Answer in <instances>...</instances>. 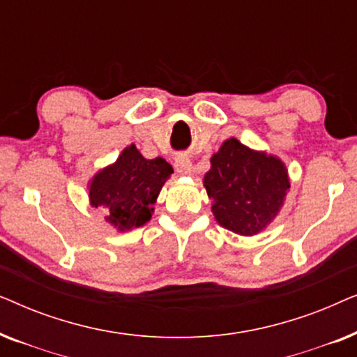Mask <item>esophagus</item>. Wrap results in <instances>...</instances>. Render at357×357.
I'll return each instance as SVG.
<instances>
[{
  "instance_id": "obj_1",
  "label": "esophagus",
  "mask_w": 357,
  "mask_h": 357,
  "mask_svg": "<svg viewBox=\"0 0 357 357\" xmlns=\"http://www.w3.org/2000/svg\"><path fill=\"white\" fill-rule=\"evenodd\" d=\"M174 165H175V170H177L180 175H190L193 172L192 160H190L187 155H177Z\"/></svg>"
}]
</instances>
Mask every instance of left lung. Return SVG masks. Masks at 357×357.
<instances>
[{
	"instance_id": "8db88e82",
	"label": "left lung",
	"mask_w": 357,
	"mask_h": 357,
	"mask_svg": "<svg viewBox=\"0 0 357 357\" xmlns=\"http://www.w3.org/2000/svg\"><path fill=\"white\" fill-rule=\"evenodd\" d=\"M204 187L216 221L241 236H253L280 211L289 178L280 159L231 138L211 158Z\"/></svg>"
}]
</instances>
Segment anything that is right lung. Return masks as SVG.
I'll use <instances>...</instances> for the list:
<instances>
[{
	"label": "right lung",
	"instance_id": "right-lung-1",
	"mask_svg": "<svg viewBox=\"0 0 357 357\" xmlns=\"http://www.w3.org/2000/svg\"><path fill=\"white\" fill-rule=\"evenodd\" d=\"M172 172V165L162 158L144 159L131 144L115 164L94 175L89 188L92 206L104 208L107 221L119 231L143 226L153 216V204Z\"/></svg>",
	"mask_w": 357,
	"mask_h": 357
}]
</instances>
